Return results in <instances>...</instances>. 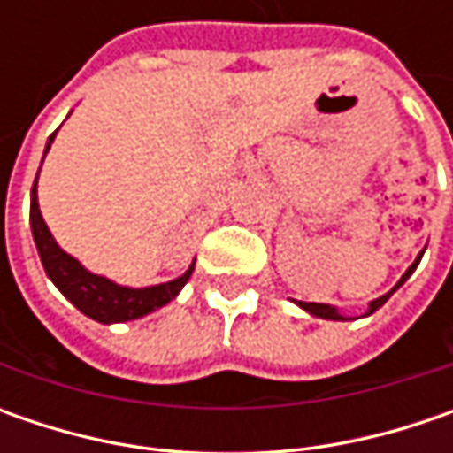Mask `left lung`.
<instances>
[{
	"instance_id": "8db88e82",
	"label": "left lung",
	"mask_w": 453,
	"mask_h": 453,
	"mask_svg": "<svg viewBox=\"0 0 453 453\" xmlns=\"http://www.w3.org/2000/svg\"><path fill=\"white\" fill-rule=\"evenodd\" d=\"M421 257H424V252H421V254H418V257H416V262H413V265H411L409 270H406V274H403V277L398 280V285H395V288H393L391 292H386V295H380L378 300H373V303L368 304V312H365V315H373V312H375V310H378V307H383V304H386V300H388V297H391L393 292H395V289L401 288V285H403V282L409 280L411 274H413V270L418 267V262H421ZM297 304H300L303 310H307L310 315H315V318H322V320H348V318H342V315H340L338 310H335V307H330V304H322V303H297Z\"/></svg>"
}]
</instances>
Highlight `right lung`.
<instances>
[{
	"instance_id": "1",
	"label": "right lung",
	"mask_w": 453,
	"mask_h": 453,
	"mask_svg": "<svg viewBox=\"0 0 453 453\" xmlns=\"http://www.w3.org/2000/svg\"><path fill=\"white\" fill-rule=\"evenodd\" d=\"M55 133L50 135L44 153L52 146ZM29 224H32V236H35V244H37V252H40L47 277L55 282V288L60 289L62 295L75 304L82 315L103 322V325L135 320V318H143V315H149L153 310L164 307L165 303H171L181 292V288L188 282V277L194 272V265H191L181 277H176L171 282L141 289L120 288V285H115L111 280L100 277V274L88 272L75 257L62 252L60 247H58V242L50 234L42 214H40V203H37V179L32 183Z\"/></svg>"
}]
</instances>
